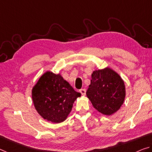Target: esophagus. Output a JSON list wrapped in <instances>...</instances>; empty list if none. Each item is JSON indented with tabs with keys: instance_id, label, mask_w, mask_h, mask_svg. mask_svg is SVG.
<instances>
[{
	"instance_id": "obj_1",
	"label": "esophagus",
	"mask_w": 152,
	"mask_h": 152,
	"mask_svg": "<svg viewBox=\"0 0 152 152\" xmlns=\"http://www.w3.org/2000/svg\"><path fill=\"white\" fill-rule=\"evenodd\" d=\"M79 92H80V93L81 94H82L83 96H85L86 95V89H81L80 90H79Z\"/></svg>"
}]
</instances>
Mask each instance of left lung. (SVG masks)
Instances as JSON below:
<instances>
[{
  "label": "left lung",
  "instance_id": "left-lung-1",
  "mask_svg": "<svg viewBox=\"0 0 152 152\" xmlns=\"http://www.w3.org/2000/svg\"><path fill=\"white\" fill-rule=\"evenodd\" d=\"M86 95L93 107L104 115H110L120 108L125 99L124 81L109 68L93 72Z\"/></svg>",
  "mask_w": 152,
  "mask_h": 152
}]
</instances>
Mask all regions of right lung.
<instances>
[{
    "instance_id": "obj_1",
    "label": "right lung",
    "mask_w": 152,
    "mask_h": 152,
    "mask_svg": "<svg viewBox=\"0 0 152 152\" xmlns=\"http://www.w3.org/2000/svg\"><path fill=\"white\" fill-rule=\"evenodd\" d=\"M79 96L80 93L75 91L60 75L50 71L41 77L32 92L37 112L45 120L53 123L66 120L75 100Z\"/></svg>"
}]
</instances>
